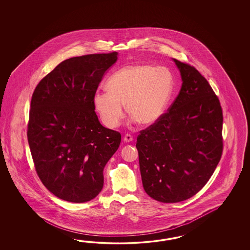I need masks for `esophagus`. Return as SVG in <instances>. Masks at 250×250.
Returning a JSON list of instances; mask_svg holds the SVG:
<instances>
[{
  "mask_svg": "<svg viewBox=\"0 0 250 250\" xmlns=\"http://www.w3.org/2000/svg\"><path fill=\"white\" fill-rule=\"evenodd\" d=\"M123 139H124V141H125V142L128 143V142H131V141H132L133 137L130 135V134H126V135L124 136Z\"/></svg>",
  "mask_w": 250,
  "mask_h": 250,
  "instance_id": "esophagus-1",
  "label": "esophagus"
}]
</instances>
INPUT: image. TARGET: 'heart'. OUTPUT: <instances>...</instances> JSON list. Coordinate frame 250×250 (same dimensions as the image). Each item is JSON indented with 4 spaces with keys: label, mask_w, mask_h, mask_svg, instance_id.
Wrapping results in <instances>:
<instances>
[{
    "label": "heart",
    "mask_w": 250,
    "mask_h": 250,
    "mask_svg": "<svg viewBox=\"0 0 250 250\" xmlns=\"http://www.w3.org/2000/svg\"><path fill=\"white\" fill-rule=\"evenodd\" d=\"M107 89L96 91L94 105L102 123L117 127L127 114L141 126H150L164 114L173 89V77L165 67L131 65L119 69L108 79Z\"/></svg>",
    "instance_id": "b5f03b06"
}]
</instances>
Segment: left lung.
I'll list each match as a JSON object with an SVG mask.
<instances>
[{
    "label": "left lung",
    "mask_w": 250,
    "mask_h": 250,
    "mask_svg": "<svg viewBox=\"0 0 250 250\" xmlns=\"http://www.w3.org/2000/svg\"><path fill=\"white\" fill-rule=\"evenodd\" d=\"M181 91L159 121L137 139L144 189L163 203L184 201L202 189L223 154V110L208 80L173 59Z\"/></svg>",
    "instance_id": "obj_1"
}]
</instances>
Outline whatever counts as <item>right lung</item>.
Here are the masks:
<instances>
[{
    "label": "right lung",
    "mask_w": 250,
    "mask_h": 250,
    "mask_svg": "<svg viewBox=\"0 0 250 250\" xmlns=\"http://www.w3.org/2000/svg\"><path fill=\"white\" fill-rule=\"evenodd\" d=\"M118 53L65 60L33 93L27 140L39 179L54 196L72 203L90 201L104 186V169L122 135L102 126L94 96Z\"/></svg>",
    "instance_id": "obj_1"
}]
</instances>
